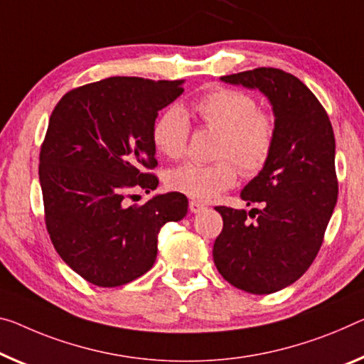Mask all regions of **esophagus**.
<instances>
[{
    "label": "esophagus",
    "instance_id": "esophagus-1",
    "mask_svg": "<svg viewBox=\"0 0 364 364\" xmlns=\"http://www.w3.org/2000/svg\"><path fill=\"white\" fill-rule=\"evenodd\" d=\"M188 208H190V211H192V213H200L201 210H205V205L200 203V201L192 200V201H190V203H188Z\"/></svg>",
    "mask_w": 364,
    "mask_h": 364
}]
</instances>
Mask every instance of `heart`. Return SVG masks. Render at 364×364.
Masks as SVG:
<instances>
[{"label": "heart", "mask_w": 364, "mask_h": 364, "mask_svg": "<svg viewBox=\"0 0 364 364\" xmlns=\"http://www.w3.org/2000/svg\"><path fill=\"white\" fill-rule=\"evenodd\" d=\"M193 112L210 130L218 132L213 164L186 163L166 174V186L200 201L216 198L234 187L239 169L255 176L267 166L275 146V122L259 110L255 99L236 89L216 87L195 100ZM151 141L159 154L178 159L186 154L188 119L183 109L169 107L151 128Z\"/></svg>", "instance_id": "1"}]
</instances>
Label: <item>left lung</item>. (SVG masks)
<instances>
[{"label": "left lung", "instance_id": "8db88e82", "mask_svg": "<svg viewBox=\"0 0 364 364\" xmlns=\"http://www.w3.org/2000/svg\"><path fill=\"white\" fill-rule=\"evenodd\" d=\"M221 81L267 96L277 135L267 166L240 192L247 206L260 208H215L223 231L213 260L232 287L270 294L303 277L322 245L338 197L332 124L309 87L283 70L255 68Z\"/></svg>", "mask_w": 364, "mask_h": 364}]
</instances>
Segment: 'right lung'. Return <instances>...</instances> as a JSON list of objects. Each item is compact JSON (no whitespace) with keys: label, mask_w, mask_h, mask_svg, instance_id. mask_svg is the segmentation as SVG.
Listing matches in <instances>:
<instances>
[{"label":"right lung","mask_w":364,"mask_h":364,"mask_svg":"<svg viewBox=\"0 0 364 364\" xmlns=\"http://www.w3.org/2000/svg\"><path fill=\"white\" fill-rule=\"evenodd\" d=\"M183 80L114 76L66 92L50 115L38 178L52 244L68 267L102 288L146 273L166 223L187 215L186 195L128 205L132 188L158 187L151 128Z\"/></svg>","instance_id":"right-lung-1"}]
</instances>
